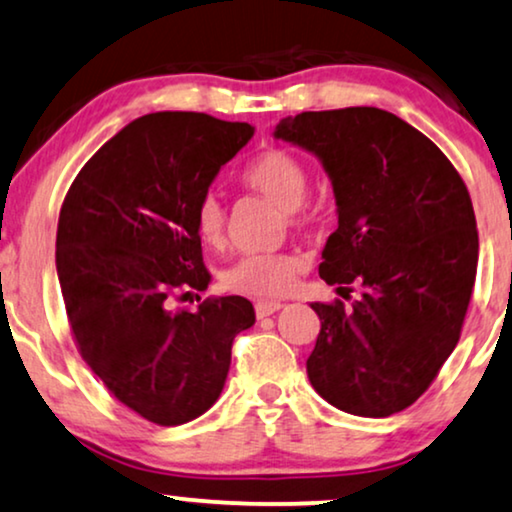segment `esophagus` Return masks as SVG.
<instances>
[{
  "label": "esophagus",
  "instance_id": "1",
  "mask_svg": "<svg viewBox=\"0 0 512 512\" xmlns=\"http://www.w3.org/2000/svg\"><path fill=\"white\" fill-rule=\"evenodd\" d=\"M278 309H283V304L276 302V299H274V302H264V299H262V302L255 304L257 318H267V316H271V313H276Z\"/></svg>",
  "mask_w": 512,
  "mask_h": 512
}]
</instances>
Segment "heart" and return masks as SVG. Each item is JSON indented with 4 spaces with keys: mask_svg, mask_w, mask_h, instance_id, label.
I'll return each instance as SVG.
<instances>
[{
    "mask_svg": "<svg viewBox=\"0 0 512 512\" xmlns=\"http://www.w3.org/2000/svg\"><path fill=\"white\" fill-rule=\"evenodd\" d=\"M243 182L283 208L290 222H304L309 170L288 149H267L243 170ZM196 234L203 243L220 245L227 231V210L220 194L208 192L196 206ZM297 260L285 252H245L222 274L224 288L238 295L276 297L290 288Z\"/></svg>",
    "mask_w": 512,
    "mask_h": 512,
    "instance_id": "1",
    "label": "heart"
}]
</instances>
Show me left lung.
Wrapping results in <instances>:
<instances>
[{
  "instance_id": "1",
  "label": "left lung",
  "mask_w": 512,
  "mask_h": 512,
  "mask_svg": "<svg viewBox=\"0 0 512 512\" xmlns=\"http://www.w3.org/2000/svg\"><path fill=\"white\" fill-rule=\"evenodd\" d=\"M276 140L316 154L332 182L337 229L318 274L363 295L311 304L320 318L306 374L356 417H391L431 386L459 342L478 271L468 189L424 133L379 107L302 112Z\"/></svg>"
}]
</instances>
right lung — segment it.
Listing matches in <instances>:
<instances>
[{"label": "right lung", "instance_id": "1", "mask_svg": "<svg viewBox=\"0 0 512 512\" xmlns=\"http://www.w3.org/2000/svg\"><path fill=\"white\" fill-rule=\"evenodd\" d=\"M252 133L199 112L145 114L88 159L60 208L56 269L81 358L152 424L208 412L234 337L255 325L236 295L168 309L177 292L208 288L196 206Z\"/></svg>", "mask_w": 512, "mask_h": 512}]
</instances>
